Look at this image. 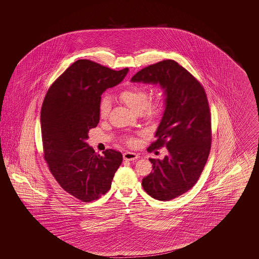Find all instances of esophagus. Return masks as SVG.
<instances>
[{
    "label": "esophagus",
    "mask_w": 259,
    "mask_h": 259,
    "mask_svg": "<svg viewBox=\"0 0 259 259\" xmlns=\"http://www.w3.org/2000/svg\"><path fill=\"white\" fill-rule=\"evenodd\" d=\"M139 157H140V156H139L137 153H135V152H129V151H127V152H124L123 153V158L125 160H137Z\"/></svg>",
    "instance_id": "esophagus-1"
}]
</instances>
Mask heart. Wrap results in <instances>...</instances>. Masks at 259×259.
Instances as JSON below:
<instances>
[{"mask_svg":"<svg viewBox=\"0 0 259 259\" xmlns=\"http://www.w3.org/2000/svg\"><path fill=\"white\" fill-rule=\"evenodd\" d=\"M119 98L124 104L133 111L140 113L145 110L146 114L148 116H154L158 114L162 110V104L159 100H155L147 105L148 100V94L146 89L141 87H131L125 89L119 94ZM111 98L108 96L103 97L100 102V116L102 118H106L111 111ZM126 143L128 145H134L135 141L132 138H127Z\"/></svg>","mask_w":259,"mask_h":259,"instance_id":"heart-1","label":"heart"}]
</instances>
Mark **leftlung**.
Here are the masks:
<instances>
[{"instance_id":"8db88e82","label":"left lung","mask_w":259,"mask_h":259,"mask_svg":"<svg viewBox=\"0 0 259 259\" xmlns=\"http://www.w3.org/2000/svg\"><path fill=\"white\" fill-rule=\"evenodd\" d=\"M132 82L159 85L164 111L148 150L166 147L163 159L149 158L153 172L142 185L149 196L169 201L188 191L203 171L210 150V114L205 90L197 79L174 60L144 68Z\"/></svg>"}]
</instances>
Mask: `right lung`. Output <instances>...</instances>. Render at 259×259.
<instances>
[{
	"label": "right lung",
	"mask_w": 259,
	"mask_h": 259,
	"mask_svg": "<svg viewBox=\"0 0 259 259\" xmlns=\"http://www.w3.org/2000/svg\"><path fill=\"white\" fill-rule=\"evenodd\" d=\"M129 69L113 71L95 62H74L48 91L40 111L45 159L62 188L91 202L107 193L122 154L107 149L97 154L87 144L100 120L101 95L119 84Z\"/></svg>",
	"instance_id": "obj_1"
}]
</instances>
